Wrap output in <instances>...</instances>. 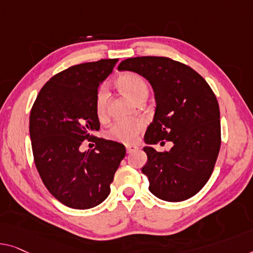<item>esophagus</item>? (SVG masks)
Returning a JSON list of instances; mask_svg holds the SVG:
<instances>
[{"mask_svg": "<svg viewBox=\"0 0 253 253\" xmlns=\"http://www.w3.org/2000/svg\"><path fill=\"white\" fill-rule=\"evenodd\" d=\"M136 150H137L136 145H126L127 153H131V152H134V151H136Z\"/></svg>", "mask_w": 253, "mask_h": 253, "instance_id": "34e87169", "label": "esophagus"}]
</instances>
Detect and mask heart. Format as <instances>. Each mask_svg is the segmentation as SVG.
Masks as SVG:
<instances>
[{
	"label": "heart",
	"mask_w": 253,
	"mask_h": 253,
	"mask_svg": "<svg viewBox=\"0 0 253 253\" xmlns=\"http://www.w3.org/2000/svg\"><path fill=\"white\" fill-rule=\"evenodd\" d=\"M116 86L120 92H123L126 96L130 97L131 100L136 101V102L144 101L149 93V87L145 79L139 76L138 74L131 73V71L120 74L116 78ZM109 93L104 87H101L95 95V111L99 119L102 120L107 117ZM142 129L143 123L138 119L117 120L107 130V136L112 141L130 144L136 139L137 135L141 133Z\"/></svg>",
	"instance_id": "1"
}]
</instances>
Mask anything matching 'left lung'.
Instances as JSON below:
<instances>
[{"instance_id":"8db88e82","label":"left lung","mask_w":253,"mask_h":253,"mask_svg":"<svg viewBox=\"0 0 253 253\" xmlns=\"http://www.w3.org/2000/svg\"><path fill=\"white\" fill-rule=\"evenodd\" d=\"M118 70H130L148 79L157 101L156 114L144 139L148 144L172 145L158 152L145 146L148 163L142 172L157 198L179 202L206 185L219 153L220 115L216 95L201 75L166 56L124 60Z\"/></svg>"}]
</instances>
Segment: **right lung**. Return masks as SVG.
Returning a JSON list of instances; mask_svg holds the SVG:
<instances>
[{
  "mask_svg": "<svg viewBox=\"0 0 253 253\" xmlns=\"http://www.w3.org/2000/svg\"><path fill=\"white\" fill-rule=\"evenodd\" d=\"M118 59H102L69 67L54 75L40 90L29 117V133L37 171L53 197L73 209L103 202L125 158L118 142L95 137L100 129L95 111L99 85ZM87 139L96 148L83 153Z\"/></svg>",
  "mask_w": 253,
  "mask_h": 253,
  "instance_id": "1",
  "label": "right lung"
}]
</instances>
